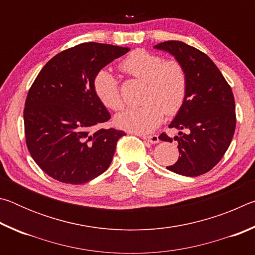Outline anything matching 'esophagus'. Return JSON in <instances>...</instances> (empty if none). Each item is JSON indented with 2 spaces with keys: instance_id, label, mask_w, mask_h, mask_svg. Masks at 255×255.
<instances>
[{
  "instance_id": "esophagus-1",
  "label": "esophagus",
  "mask_w": 255,
  "mask_h": 255,
  "mask_svg": "<svg viewBox=\"0 0 255 255\" xmlns=\"http://www.w3.org/2000/svg\"><path fill=\"white\" fill-rule=\"evenodd\" d=\"M143 137V139H145L146 141H148L150 144H157L159 139H158V136L157 135H150V136H141Z\"/></svg>"
}]
</instances>
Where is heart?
Wrapping results in <instances>:
<instances>
[{
	"label": "heart",
	"mask_w": 255,
	"mask_h": 255,
	"mask_svg": "<svg viewBox=\"0 0 255 255\" xmlns=\"http://www.w3.org/2000/svg\"><path fill=\"white\" fill-rule=\"evenodd\" d=\"M128 74L146 82L140 107L128 108L115 118L116 126L125 130L145 133L153 131L164 117L172 116L184 103L188 91V77L182 64L166 60L144 49L133 50L122 63ZM96 96L108 109L118 111L124 107L118 82L108 70L99 71L93 79Z\"/></svg>",
	"instance_id": "b5f03b06"
}]
</instances>
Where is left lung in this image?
I'll return each instance as SVG.
<instances>
[{"mask_svg": "<svg viewBox=\"0 0 255 255\" xmlns=\"http://www.w3.org/2000/svg\"><path fill=\"white\" fill-rule=\"evenodd\" d=\"M182 64L188 77L184 103L169 125L178 129L179 159L167 170L185 176L205 174L221 161L236 126L235 101L231 86L205 53L182 41L169 40L154 46ZM161 140L172 138L162 133Z\"/></svg>", "mask_w": 255, "mask_h": 255, "instance_id": "obj_1", "label": "left lung"}]
</instances>
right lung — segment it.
<instances>
[{"label":"right lung","instance_id":"add662e5","mask_svg":"<svg viewBox=\"0 0 255 255\" xmlns=\"http://www.w3.org/2000/svg\"><path fill=\"white\" fill-rule=\"evenodd\" d=\"M129 50L84 42L54 56L34 80L23 111L25 140L33 161L53 179L82 184L110 166L126 133L97 129L110 114L94 93L93 79Z\"/></svg>","mask_w":255,"mask_h":255}]
</instances>
